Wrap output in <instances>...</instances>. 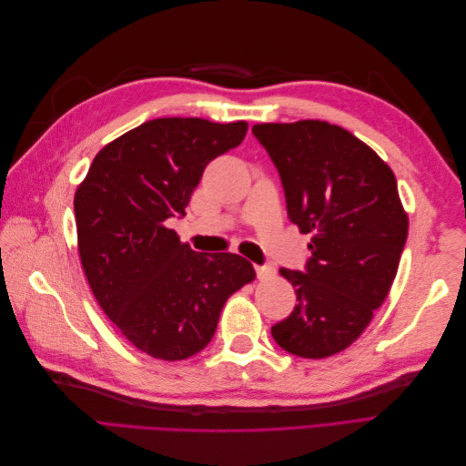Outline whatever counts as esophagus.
<instances>
[{
	"mask_svg": "<svg viewBox=\"0 0 466 466\" xmlns=\"http://www.w3.org/2000/svg\"><path fill=\"white\" fill-rule=\"evenodd\" d=\"M255 268H257L258 279H268L276 274V268L272 264H262V266H255Z\"/></svg>",
	"mask_w": 466,
	"mask_h": 466,
	"instance_id": "esophagus-1",
	"label": "esophagus"
}]
</instances>
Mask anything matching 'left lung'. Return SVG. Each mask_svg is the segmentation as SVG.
<instances>
[{"instance_id": "left-lung-1", "label": "left lung", "mask_w": 466, "mask_h": 466, "mask_svg": "<svg viewBox=\"0 0 466 466\" xmlns=\"http://www.w3.org/2000/svg\"><path fill=\"white\" fill-rule=\"evenodd\" d=\"M252 134L278 168L289 219L313 235L305 272L279 268L299 303L272 336L293 356H334L368 329L397 276L408 237L397 178L336 124H257Z\"/></svg>"}]
</instances>
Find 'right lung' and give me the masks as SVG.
I'll use <instances>...</instances> for the list:
<instances>
[{
	"mask_svg": "<svg viewBox=\"0 0 466 466\" xmlns=\"http://www.w3.org/2000/svg\"><path fill=\"white\" fill-rule=\"evenodd\" d=\"M247 128L245 120H147L98 151L76 192L79 257L95 299L151 358L198 354L229 295L257 276L247 258L194 252L167 228L185 216L206 165L241 144Z\"/></svg>",
	"mask_w": 466,
	"mask_h": 466,
	"instance_id": "right-lung-1",
	"label": "right lung"
}]
</instances>
